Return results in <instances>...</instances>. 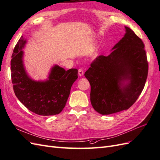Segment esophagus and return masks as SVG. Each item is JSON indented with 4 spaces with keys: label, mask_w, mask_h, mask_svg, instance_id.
I'll list each match as a JSON object with an SVG mask.
<instances>
[{
    "label": "esophagus",
    "mask_w": 160,
    "mask_h": 160,
    "mask_svg": "<svg viewBox=\"0 0 160 160\" xmlns=\"http://www.w3.org/2000/svg\"><path fill=\"white\" fill-rule=\"evenodd\" d=\"M78 74L81 77V76H83L84 75V71L82 69H79L78 70Z\"/></svg>",
    "instance_id": "obj_1"
}]
</instances>
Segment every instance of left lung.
<instances>
[{
  "instance_id": "left-lung-1",
  "label": "left lung",
  "mask_w": 160,
  "mask_h": 160,
  "mask_svg": "<svg viewBox=\"0 0 160 160\" xmlns=\"http://www.w3.org/2000/svg\"><path fill=\"white\" fill-rule=\"evenodd\" d=\"M125 31L110 54L97 57L85 72L91 85V105L101 115L128 109L146 84L148 62L145 45L131 28L125 27Z\"/></svg>"
}]
</instances>
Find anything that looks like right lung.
I'll use <instances>...</instances> for the list:
<instances>
[{
  "label": "right lung",
  "mask_w": 160,
  "mask_h": 160,
  "mask_svg": "<svg viewBox=\"0 0 160 160\" xmlns=\"http://www.w3.org/2000/svg\"><path fill=\"white\" fill-rule=\"evenodd\" d=\"M22 36L13 50L11 72L13 89L18 99L32 112L49 116L60 113L66 105L72 83L78 78V70L65 71L55 65L49 79L35 81L27 74L22 62V49L26 44Z\"/></svg>",
  "instance_id": "add662e5"
}]
</instances>
